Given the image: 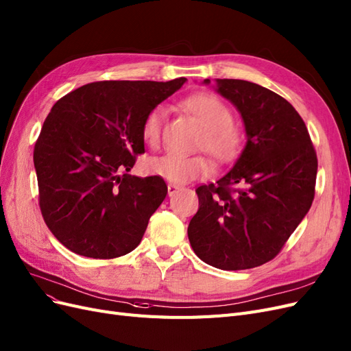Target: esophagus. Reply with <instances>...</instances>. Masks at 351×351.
Listing matches in <instances>:
<instances>
[{
  "mask_svg": "<svg viewBox=\"0 0 351 351\" xmlns=\"http://www.w3.org/2000/svg\"><path fill=\"white\" fill-rule=\"evenodd\" d=\"M167 189H168V196H174L176 193L181 189L180 186H177V184H168L167 186Z\"/></svg>",
  "mask_w": 351,
  "mask_h": 351,
  "instance_id": "34e87169",
  "label": "esophagus"
}]
</instances>
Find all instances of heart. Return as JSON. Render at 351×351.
I'll list each match as a JSON object with an SVG mask.
<instances>
[{
  "label": "heart",
  "instance_id": "obj_1",
  "mask_svg": "<svg viewBox=\"0 0 351 351\" xmlns=\"http://www.w3.org/2000/svg\"><path fill=\"white\" fill-rule=\"evenodd\" d=\"M181 104L204 129L200 148H204L221 164L232 162L238 158L243 149V134L232 123L231 107L212 93L189 95ZM165 116L167 110L161 104L152 107L145 116L142 138L149 147H156L160 143ZM148 168L152 174L174 184H184L195 178L208 177L212 173L210 161L202 155L164 154L152 158L148 162Z\"/></svg>",
  "mask_w": 351,
  "mask_h": 351
}]
</instances>
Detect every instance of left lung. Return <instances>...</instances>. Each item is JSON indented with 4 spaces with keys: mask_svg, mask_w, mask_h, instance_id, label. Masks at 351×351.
Instances as JSON below:
<instances>
[{
    "mask_svg": "<svg viewBox=\"0 0 351 351\" xmlns=\"http://www.w3.org/2000/svg\"><path fill=\"white\" fill-rule=\"evenodd\" d=\"M216 91L238 108L247 143L231 171L196 189L187 235L202 261L245 270L273 260L308 213L318 160L305 122L279 94L226 78Z\"/></svg>",
    "mask_w": 351,
    "mask_h": 351,
    "instance_id": "1",
    "label": "left lung"
}]
</instances>
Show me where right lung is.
I'll return each instance as SVG.
<instances>
[{
  "instance_id": "add662e5",
  "label": "right lung",
  "mask_w": 351,
  "mask_h": 351,
  "mask_svg": "<svg viewBox=\"0 0 351 351\" xmlns=\"http://www.w3.org/2000/svg\"><path fill=\"white\" fill-rule=\"evenodd\" d=\"M186 81H97L53 104L33 161L42 216L60 244L103 260L139 245L168 190L158 176L128 173L145 152V116Z\"/></svg>"
}]
</instances>
